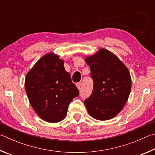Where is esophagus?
Returning <instances> with one entry per match:
<instances>
[{
  "label": "esophagus",
  "mask_w": 155,
  "mask_h": 155,
  "mask_svg": "<svg viewBox=\"0 0 155 155\" xmlns=\"http://www.w3.org/2000/svg\"><path fill=\"white\" fill-rule=\"evenodd\" d=\"M76 86H77V88L78 89H80L81 86H82V84H81V82H78V83L76 84Z\"/></svg>",
  "instance_id": "esophagus-1"
}]
</instances>
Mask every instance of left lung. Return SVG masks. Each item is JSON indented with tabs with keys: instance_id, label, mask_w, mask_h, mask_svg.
Wrapping results in <instances>:
<instances>
[{
	"instance_id": "1",
	"label": "left lung",
	"mask_w": 155,
	"mask_h": 155,
	"mask_svg": "<svg viewBox=\"0 0 155 155\" xmlns=\"http://www.w3.org/2000/svg\"><path fill=\"white\" fill-rule=\"evenodd\" d=\"M93 80L91 95L84 104L89 114L99 120L112 118L123 110L131 89L128 69L119 58L101 48L85 58Z\"/></svg>"
}]
</instances>
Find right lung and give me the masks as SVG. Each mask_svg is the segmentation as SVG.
I'll return each mask as SVG.
<instances>
[{
  "label": "right lung",
  "instance_id": "add662e5",
  "mask_svg": "<svg viewBox=\"0 0 155 155\" xmlns=\"http://www.w3.org/2000/svg\"><path fill=\"white\" fill-rule=\"evenodd\" d=\"M25 90L37 114L51 123L66 117L69 104L79 95L64 61L53 53L42 56L28 72Z\"/></svg>",
  "mask_w": 155,
  "mask_h": 155
}]
</instances>
